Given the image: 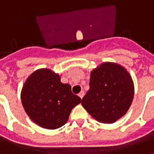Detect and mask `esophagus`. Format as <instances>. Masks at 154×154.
Here are the masks:
<instances>
[{"label":"esophagus","instance_id":"esophagus-1","mask_svg":"<svg viewBox=\"0 0 154 154\" xmlns=\"http://www.w3.org/2000/svg\"><path fill=\"white\" fill-rule=\"evenodd\" d=\"M84 95H85V93H84L83 91H81L80 93L78 94V96H79V97H80L81 99H82V98H83Z\"/></svg>","mask_w":154,"mask_h":154}]
</instances>
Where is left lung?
Wrapping results in <instances>:
<instances>
[{
  "instance_id": "1",
  "label": "left lung",
  "mask_w": 154,
  "mask_h": 154,
  "mask_svg": "<svg viewBox=\"0 0 154 154\" xmlns=\"http://www.w3.org/2000/svg\"><path fill=\"white\" fill-rule=\"evenodd\" d=\"M89 86L82 105L99 122H116L131 106L134 82L127 70L119 64L107 62L93 69Z\"/></svg>"
}]
</instances>
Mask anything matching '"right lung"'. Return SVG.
I'll return each instance as SVG.
<instances>
[{
    "mask_svg": "<svg viewBox=\"0 0 154 154\" xmlns=\"http://www.w3.org/2000/svg\"><path fill=\"white\" fill-rule=\"evenodd\" d=\"M21 102L29 117L44 129H55L67 123L71 111L82 99L69 84L50 69H38L27 78L21 91Z\"/></svg>",
    "mask_w": 154,
    "mask_h": 154,
    "instance_id": "obj_1",
    "label": "right lung"
}]
</instances>
